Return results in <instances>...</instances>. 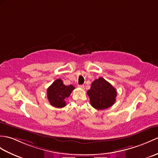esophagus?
Wrapping results in <instances>:
<instances>
[{
    "instance_id": "esophagus-1",
    "label": "esophagus",
    "mask_w": 158,
    "mask_h": 158,
    "mask_svg": "<svg viewBox=\"0 0 158 158\" xmlns=\"http://www.w3.org/2000/svg\"><path fill=\"white\" fill-rule=\"evenodd\" d=\"M78 87L79 88H81V89H84V87H85V86H84L83 85H78Z\"/></svg>"
}]
</instances>
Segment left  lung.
<instances>
[{
    "instance_id": "8db88e82",
    "label": "left lung",
    "mask_w": 158,
    "mask_h": 158,
    "mask_svg": "<svg viewBox=\"0 0 158 158\" xmlns=\"http://www.w3.org/2000/svg\"><path fill=\"white\" fill-rule=\"evenodd\" d=\"M91 105L97 110H104L116 102V90L104 78L100 77L92 82L90 89L87 91Z\"/></svg>"
}]
</instances>
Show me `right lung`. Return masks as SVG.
<instances>
[{"instance_id": "obj_1", "label": "right lung", "mask_w": 158, "mask_h": 158, "mask_svg": "<svg viewBox=\"0 0 158 158\" xmlns=\"http://www.w3.org/2000/svg\"><path fill=\"white\" fill-rule=\"evenodd\" d=\"M75 87L65 85L62 79H58L47 89V97L50 105L56 108H63L66 106L65 99L69 97Z\"/></svg>"}]
</instances>
